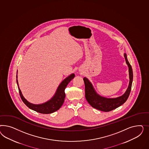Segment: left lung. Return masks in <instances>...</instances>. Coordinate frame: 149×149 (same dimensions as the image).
Returning <instances> with one entry per match:
<instances>
[{
  "mask_svg": "<svg viewBox=\"0 0 149 149\" xmlns=\"http://www.w3.org/2000/svg\"><path fill=\"white\" fill-rule=\"evenodd\" d=\"M124 57L128 67L130 83L126 91L121 96L115 98H108L102 97L97 93L91 82L86 77H84L83 79L85 86V97L86 100L93 108L102 111L108 112L121 106L125 103L128 99L131 92L133 75L132 68L127 59L126 54H124Z\"/></svg>",
  "mask_w": 149,
  "mask_h": 149,
  "instance_id": "obj_1",
  "label": "left lung"
}]
</instances>
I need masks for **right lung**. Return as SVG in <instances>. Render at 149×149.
<instances>
[{
  "instance_id": "add662e5",
  "label": "right lung",
  "mask_w": 149,
  "mask_h": 149,
  "mask_svg": "<svg viewBox=\"0 0 149 149\" xmlns=\"http://www.w3.org/2000/svg\"><path fill=\"white\" fill-rule=\"evenodd\" d=\"M75 77L74 74H72L69 77L65 78L59 85L58 88L56 91L55 94L53 96V97L48 100L47 102H45L44 103L40 104H34L29 103L28 102L26 99L23 97L22 92L19 89L18 86V80H17V72L16 75V82L18 86V91L19 95L22 100L23 103L27 105L29 108L32 109L34 111H36L38 113L44 114H48L51 113H54L60 108L62 105H63L65 94V89L66 87L68 85V84L70 81L72 80V79Z\"/></svg>"
}]
</instances>
